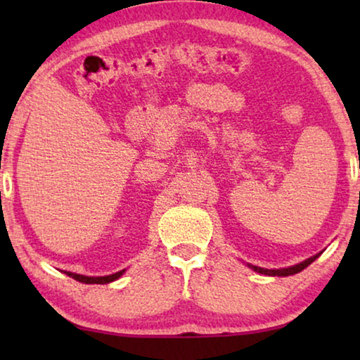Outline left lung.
<instances>
[{
    "label": "left lung",
    "instance_id": "obj_1",
    "mask_svg": "<svg viewBox=\"0 0 360 360\" xmlns=\"http://www.w3.org/2000/svg\"><path fill=\"white\" fill-rule=\"evenodd\" d=\"M319 255H321V252L316 254V255H313V257H309L307 260H303V262L293 265V267H287V269H262V267H257V265H250V264H249V267L252 269L254 272L264 274V275H270V277H288V275H295V274L302 272L303 269H307L309 264L314 262V260H316Z\"/></svg>",
    "mask_w": 360,
    "mask_h": 360
}]
</instances>
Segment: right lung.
Returning <instances> with one entry per match:
<instances>
[{"mask_svg":"<svg viewBox=\"0 0 360 360\" xmlns=\"http://www.w3.org/2000/svg\"><path fill=\"white\" fill-rule=\"evenodd\" d=\"M124 272H126V270H120V272L111 274V275H105V277H86V275L73 274V272H63V274H67L68 277L75 278V280H78V282H82V283H100V285H103V283L115 282V280L120 278Z\"/></svg>","mask_w":360,"mask_h":360,"instance_id":"1","label":"right lung"}]
</instances>
